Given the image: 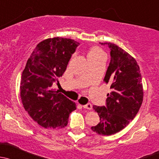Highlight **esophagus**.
<instances>
[{
	"label": "esophagus",
	"instance_id": "34e87169",
	"mask_svg": "<svg viewBox=\"0 0 159 159\" xmlns=\"http://www.w3.org/2000/svg\"><path fill=\"white\" fill-rule=\"evenodd\" d=\"M83 107L84 108V109H89V110H91V109H93V106H92L91 103H87L86 105H84V106H83Z\"/></svg>",
	"mask_w": 159,
	"mask_h": 159
}]
</instances>
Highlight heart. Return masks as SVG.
<instances>
[{
	"label": "heart",
	"instance_id": "b5f03b06",
	"mask_svg": "<svg viewBox=\"0 0 159 159\" xmlns=\"http://www.w3.org/2000/svg\"><path fill=\"white\" fill-rule=\"evenodd\" d=\"M88 60H93V59H96V58H100V57H104V53L102 52V50L100 48L97 47H92L88 50L87 54Z\"/></svg>",
	"mask_w": 159,
	"mask_h": 159
}]
</instances>
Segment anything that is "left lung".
I'll return each mask as SVG.
<instances>
[{
	"instance_id": "left-lung-1",
	"label": "left lung",
	"mask_w": 159,
	"mask_h": 159,
	"mask_svg": "<svg viewBox=\"0 0 159 159\" xmlns=\"http://www.w3.org/2000/svg\"><path fill=\"white\" fill-rule=\"evenodd\" d=\"M107 45L110 50V63L104 82L110 84L106 106H93L100 122L91 129L99 135H110L126 127L138 113L143 100V87L140 69L135 58L116 44Z\"/></svg>"
}]
</instances>
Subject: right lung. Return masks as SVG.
<instances>
[{"label":"right lung","instance_id":"1","mask_svg":"<svg viewBox=\"0 0 159 159\" xmlns=\"http://www.w3.org/2000/svg\"><path fill=\"white\" fill-rule=\"evenodd\" d=\"M79 43L54 37L39 43L31 53L20 80V98L24 109L43 128H63L76 103L52 89L63 76Z\"/></svg>","mask_w":159,"mask_h":159}]
</instances>
